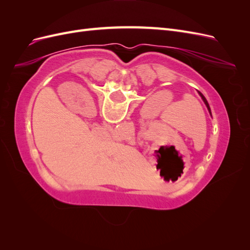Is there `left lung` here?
Segmentation results:
<instances>
[{
	"label": "left lung",
	"mask_w": 250,
	"mask_h": 250,
	"mask_svg": "<svg viewBox=\"0 0 250 250\" xmlns=\"http://www.w3.org/2000/svg\"><path fill=\"white\" fill-rule=\"evenodd\" d=\"M198 94L200 95V97H201V99L203 100V102H204V104H206L207 105V107H208V112L210 113V116H211V112H210V108H209V105H208V101H207V99H206V98H204V96L200 93V92H198Z\"/></svg>",
	"instance_id": "1"
}]
</instances>
